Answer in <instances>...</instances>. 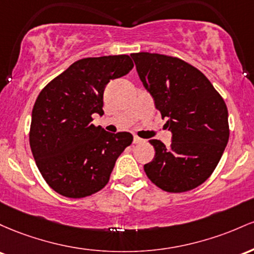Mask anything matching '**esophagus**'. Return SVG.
<instances>
[{
	"instance_id": "obj_1",
	"label": "esophagus",
	"mask_w": 254,
	"mask_h": 254,
	"mask_svg": "<svg viewBox=\"0 0 254 254\" xmlns=\"http://www.w3.org/2000/svg\"><path fill=\"white\" fill-rule=\"evenodd\" d=\"M144 141H145L144 139L139 138V136H136V135H134V138H133V142H134V144H141V142H144Z\"/></svg>"
}]
</instances>
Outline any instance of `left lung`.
<instances>
[{
	"label": "left lung",
	"instance_id": "left-lung-1",
	"mask_svg": "<svg viewBox=\"0 0 254 254\" xmlns=\"http://www.w3.org/2000/svg\"><path fill=\"white\" fill-rule=\"evenodd\" d=\"M130 56L173 134L169 146L150 140L156 153L144 165L147 178L170 193L200 186L217 167L229 139L223 98L200 70L181 59L150 53Z\"/></svg>",
	"mask_w": 254,
	"mask_h": 254
}]
</instances>
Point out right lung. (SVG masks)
Listing matches in <instances>:
<instances>
[{"label": "right lung", "instance_id": "obj_1", "mask_svg": "<svg viewBox=\"0 0 254 254\" xmlns=\"http://www.w3.org/2000/svg\"><path fill=\"white\" fill-rule=\"evenodd\" d=\"M128 55L87 58L70 64L41 91L33 105L30 146L47 184L67 198H84L108 184L116 159L133 141L91 124L103 115L110 80L133 68Z\"/></svg>", "mask_w": 254, "mask_h": 254}]
</instances>
